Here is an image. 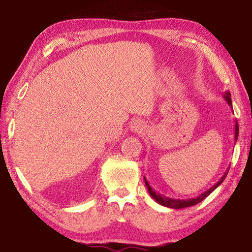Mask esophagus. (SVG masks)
<instances>
[{
	"label": "esophagus",
	"instance_id": "obj_1",
	"mask_svg": "<svg viewBox=\"0 0 252 252\" xmlns=\"http://www.w3.org/2000/svg\"><path fill=\"white\" fill-rule=\"evenodd\" d=\"M130 129L132 132H136V133H141V132L146 129V125L141 120H134L131 123Z\"/></svg>",
	"mask_w": 252,
	"mask_h": 252
}]
</instances>
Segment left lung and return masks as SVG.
Wrapping results in <instances>:
<instances>
[{"label":"left lung","mask_w":252,"mask_h":252,"mask_svg":"<svg viewBox=\"0 0 252 252\" xmlns=\"http://www.w3.org/2000/svg\"><path fill=\"white\" fill-rule=\"evenodd\" d=\"M224 100L227 101V103L231 106L232 108V103H231V95H230V92L227 91L224 93ZM238 135H239V126H238V122L236 121V126H234V142H237L238 140ZM230 168V167H229ZM229 168L227 170V172H225L222 177H221L220 180L216 183L215 186L211 187L210 189L207 190L206 192L201 193L200 195H198V197L195 198H191V199H186V200H180V199H172V198H169V197H165V195H162L160 193L156 192L155 190L152 189V188L150 187V185H149V182L147 181L146 177H144V182H146V186L148 188V191L149 193H150L151 197L156 200V201L161 204V206H164V207H168V208H171V209H182V208H187V207H191V206H194V204H197L199 202H201L203 199H206L209 194H210L213 190H216L217 188H218L221 183L223 182V180L225 179V177H227L228 174V171H229Z\"/></svg>","instance_id":"left-lung-1"}]
</instances>
